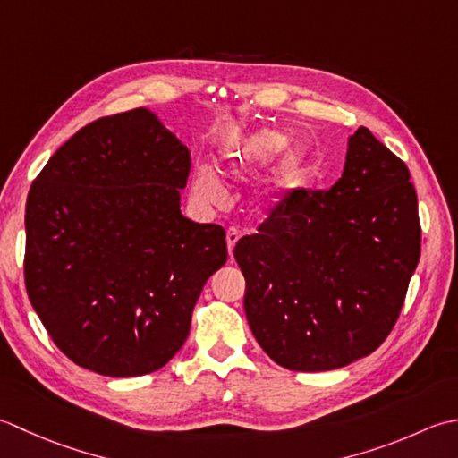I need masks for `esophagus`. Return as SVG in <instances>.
I'll list each match as a JSON object with an SVG mask.
<instances>
[{"label": "esophagus", "instance_id": "obj_1", "mask_svg": "<svg viewBox=\"0 0 458 458\" xmlns=\"http://www.w3.org/2000/svg\"><path fill=\"white\" fill-rule=\"evenodd\" d=\"M227 250H229V255H233V249H235V245H237V241H239V231L237 229H229L227 231Z\"/></svg>", "mask_w": 458, "mask_h": 458}]
</instances>
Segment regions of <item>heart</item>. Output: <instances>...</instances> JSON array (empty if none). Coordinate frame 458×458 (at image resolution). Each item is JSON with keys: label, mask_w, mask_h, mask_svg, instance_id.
<instances>
[{"label": "heart", "mask_w": 458, "mask_h": 458, "mask_svg": "<svg viewBox=\"0 0 458 458\" xmlns=\"http://www.w3.org/2000/svg\"><path fill=\"white\" fill-rule=\"evenodd\" d=\"M288 142V136L273 128H259L255 132L231 142L221 154V172L227 177H241L263 167ZM283 150V149H282ZM284 151V150H283ZM281 152V151H280ZM282 153V152H281ZM308 170V152L302 146L291 144L278 155L265 177L267 195H284L302 183ZM193 198L205 205H219L223 188L209 167H198L191 175Z\"/></svg>", "instance_id": "heart-1"}]
</instances>
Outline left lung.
I'll list each match as a JSON object with an SVG mask.
<instances>
[{
  "instance_id": "obj_1",
  "label": "left lung",
  "mask_w": 458,
  "mask_h": 458,
  "mask_svg": "<svg viewBox=\"0 0 458 458\" xmlns=\"http://www.w3.org/2000/svg\"><path fill=\"white\" fill-rule=\"evenodd\" d=\"M409 177L360 126L328 191L286 193L259 233L237 242L247 320L278 366L335 369L384 344L421 257Z\"/></svg>"
}]
</instances>
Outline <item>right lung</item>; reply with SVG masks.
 Masks as SVG:
<instances>
[{
    "label": "right lung",
    "instance_id": "right-lung-1",
    "mask_svg": "<svg viewBox=\"0 0 458 458\" xmlns=\"http://www.w3.org/2000/svg\"><path fill=\"white\" fill-rule=\"evenodd\" d=\"M190 150L134 108L69 138L25 205V288L57 348L108 377L160 369L227 260L225 231L182 216Z\"/></svg>",
    "mask_w": 458,
    "mask_h": 458
}]
</instances>
